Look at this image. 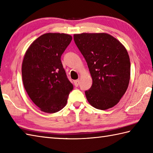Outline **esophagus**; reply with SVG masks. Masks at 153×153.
I'll return each mask as SVG.
<instances>
[{
  "mask_svg": "<svg viewBox=\"0 0 153 153\" xmlns=\"http://www.w3.org/2000/svg\"><path fill=\"white\" fill-rule=\"evenodd\" d=\"M74 85L76 87H78L79 84V80L77 79V80H75L74 81Z\"/></svg>",
  "mask_w": 153,
  "mask_h": 153,
  "instance_id": "esophagus-1",
  "label": "esophagus"
}]
</instances>
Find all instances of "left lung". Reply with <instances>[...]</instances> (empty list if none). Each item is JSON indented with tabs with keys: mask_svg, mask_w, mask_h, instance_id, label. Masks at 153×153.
Listing matches in <instances>:
<instances>
[{
	"mask_svg": "<svg viewBox=\"0 0 153 153\" xmlns=\"http://www.w3.org/2000/svg\"><path fill=\"white\" fill-rule=\"evenodd\" d=\"M74 41L87 63L93 84L85 92L94 108L105 110L118 104L128 87L130 60L125 47L110 34L74 35Z\"/></svg>",
	"mask_w": 153,
	"mask_h": 153,
	"instance_id": "1",
	"label": "left lung"
}]
</instances>
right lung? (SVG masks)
Wrapping results in <instances>:
<instances>
[{
	"instance_id": "1",
	"label": "right lung",
	"mask_w": 153,
	"mask_h": 153,
	"mask_svg": "<svg viewBox=\"0 0 153 153\" xmlns=\"http://www.w3.org/2000/svg\"><path fill=\"white\" fill-rule=\"evenodd\" d=\"M71 39L68 34L45 33L25 52L22 66L23 83L29 97L42 112L60 111L66 105L74 88L60 60Z\"/></svg>"
}]
</instances>
